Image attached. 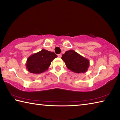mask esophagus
<instances>
[{"label": "esophagus", "mask_w": 120, "mask_h": 120, "mask_svg": "<svg viewBox=\"0 0 120 120\" xmlns=\"http://www.w3.org/2000/svg\"><path fill=\"white\" fill-rule=\"evenodd\" d=\"M58 56L59 58H61L62 56V54H58Z\"/></svg>", "instance_id": "1"}]
</instances>
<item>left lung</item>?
<instances>
[{
  "label": "left lung",
  "mask_w": 120,
  "mask_h": 120,
  "mask_svg": "<svg viewBox=\"0 0 120 120\" xmlns=\"http://www.w3.org/2000/svg\"><path fill=\"white\" fill-rule=\"evenodd\" d=\"M61 59L68 69L74 72L84 73L88 69L89 61L73 50L66 51Z\"/></svg>",
  "instance_id": "obj_1"
}]
</instances>
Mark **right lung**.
<instances>
[{
	"mask_svg": "<svg viewBox=\"0 0 120 120\" xmlns=\"http://www.w3.org/2000/svg\"><path fill=\"white\" fill-rule=\"evenodd\" d=\"M57 56L53 52L42 49L27 58L26 63V69L32 74H41L48 70L51 63Z\"/></svg>",
	"mask_w": 120,
	"mask_h": 120,
	"instance_id": "1",
	"label": "right lung"
}]
</instances>
